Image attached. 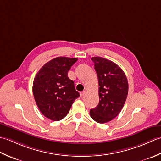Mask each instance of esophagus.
Instances as JSON below:
<instances>
[{
  "label": "esophagus",
  "instance_id": "esophagus-1",
  "mask_svg": "<svg viewBox=\"0 0 161 161\" xmlns=\"http://www.w3.org/2000/svg\"><path fill=\"white\" fill-rule=\"evenodd\" d=\"M86 91H83V92H81L80 93V96L81 97H83L85 95H86Z\"/></svg>",
  "mask_w": 161,
  "mask_h": 161
}]
</instances>
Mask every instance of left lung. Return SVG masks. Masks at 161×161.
<instances>
[{
  "label": "left lung",
  "instance_id": "8db88e82",
  "mask_svg": "<svg viewBox=\"0 0 161 161\" xmlns=\"http://www.w3.org/2000/svg\"><path fill=\"white\" fill-rule=\"evenodd\" d=\"M99 83V104L90 111L91 118L98 123L115 118L124 106L128 95L127 78L121 68L100 57H92Z\"/></svg>",
  "mask_w": 161,
  "mask_h": 161
}]
</instances>
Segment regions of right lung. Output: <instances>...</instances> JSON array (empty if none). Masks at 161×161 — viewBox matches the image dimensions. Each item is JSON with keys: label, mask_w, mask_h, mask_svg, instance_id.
<instances>
[{"label": "right lung", "mask_w": 161, "mask_h": 161, "mask_svg": "<svg viewBox=\"0 0 161 161\" xmlns=\"http://www.w3.org/2000/svg\"><path fill=\"white\" fill-rule=\"evenodd\" d=\"M77 58L59 57L44 64L34 79L32 91L42 114L53 121L66 117L75 99L80 97L68 72Z\"/></svg>", "instance_id": "1"}]
</instances>
